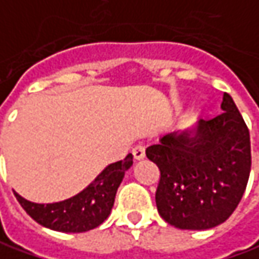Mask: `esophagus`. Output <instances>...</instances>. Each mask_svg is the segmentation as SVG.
<instances>
[{
	"label": "esophagus",
	"mask_w": 259,
	"mask_h": 259,
	"mask_svg": "<svg viewBox=\"0 0 259 259\" xmlns=\"http://www.w3.org/2000/svg\"><path fill=\"white\" fill-rule=\"evenodd\" d=\"M133 156H135V159H138V160H140V159H143V157L146 156V152H145V146H142V145H138V146L133 147Z\"/></svg>",
	"instance_id": "esophagus-1"
}]
</instances>
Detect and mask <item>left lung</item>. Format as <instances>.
<instances>
[{
  "instance_id": "8db88e82",
  "label": "left lung",
  "mask_w": 259,
  "mask_h": 259,
  "mask_svg": "<svg viewBox=\"0 0 259 259\" xmlns=\"http://www.w3.org/2000/svg\"><path fill=\"white\" fill-rule=\"evenodd\" d=\"M224 112L191 129L169 133L146 149L160 170L159 215L179 229L218 227L235 210L251 172L249 130L224 93Z\"/></svg>"
}]
</instances>
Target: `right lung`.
Wrapping results in <instances>:
<instances>
[{"instance_id": "1", "label": "right lung", "mask_w": 259, "mask_h": 259, "mask_svg": "<svg viewBox=\"0 0 259 259\" xmlns=\"http://www.w3.org/2000/svg\"><path fill=\"white\" fill-rule=\"evenodd\" d=\"M132 165L133 155L129 153L123 160L106 166L85 189L66 201L34 203L14 193L24 210L42 227L58 232H85L109 218L117 188Z\"/></svg>"}]
</instances>
